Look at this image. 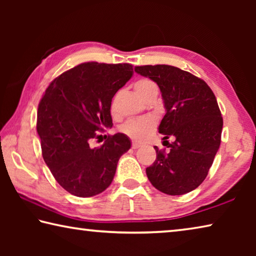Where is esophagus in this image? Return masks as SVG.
<instances>
[{"mask_svg": "<svg viewBox=\"0 0 256 256\" xmlns=\"http://www.w3.org/2000/svg\"><path fill=\"white\" fill-rule=\"evenodd\" d=\"M140 146H141V144H138V142H136V141L132 142V148L133 149H138V148H140Z\"/></svg>", "mask_w": 256, "mask_h": 256, "instance_id": "obj_1", "label": "esophagus"}]
</instances>
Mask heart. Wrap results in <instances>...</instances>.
Listing matches in <instances>:
<instances>
[{"instance_id": "heart-1", "label": "heart", "mask_w": 256, "mask_h": 256, "mask_svg": "<svg viewBox=\"0 0 256 256\" xmlns=\"http://www.w3.org/2000/svg\"><path fill=\"white\" fill-rule=\"evenodd\" d=\"M134 90L138 97L144 99L150 94L158 92V88L154 82L150 79H140L134 84ZM112 112H115V104H112ZM120 131L136 141H144L154 130V122L150 118H131L120 126Z\"/></svg>"}]
</instances>
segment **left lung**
Wrapping results in <instances>:
<instances>
[{
  "instance_id": "obj_1",
  "label": "left lung",
  "mask_w": 256,
  "mask_h": 256,
  "mask_svg": "<svg viewBox=\"0 0 256 256\" xmlns=\"http://www.w3.org/2000/svg\"><path fill=\"white\" fill-rule=\"evenodd\" d=\"M134 71L158 84L166 114L159 125L168 152L154 146L157 158L146 167L156 188L168 196L196 190L209 172L222 141V118L214 94L200 78L172 66H142Z\"/></svg>"
}]
</instances>
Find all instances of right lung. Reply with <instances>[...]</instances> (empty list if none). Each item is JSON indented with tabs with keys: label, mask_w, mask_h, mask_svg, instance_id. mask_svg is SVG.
<instances>
[{
	"label": "right lung",
	"mask_w": 256,
	"mask_h": 256,
	"mask_svg": "<svg viewBox=\"0 0 256 256\" xmlns=\"http://www.w3.org/2000/svg\"><path fill=\"white\" fill-rule=\"evenodd\" d=\"M132 74L128 63H82L55 78L38 105L42 158L56 182L72 196L104 192L120 156L131 148L123 133L108 136L97 148H90L89 140L112 126V99Z\"/></svg>",
	"instance_id": "right-lung-1"
}]
</instances>
